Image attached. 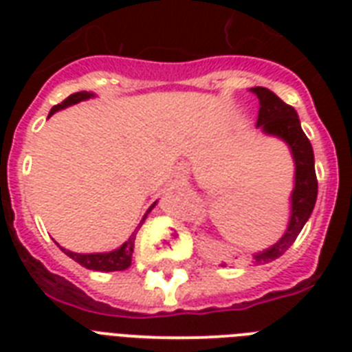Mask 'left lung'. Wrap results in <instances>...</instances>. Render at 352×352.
<instances>
[{"label": "left lung", "mask_w": 352, "mask_h": 352, "mask_svg": "<svg viewBox=\"0 0 352 352\" xmlns=\"http://www.w3.org/2000/svg\"><path fill=\"white\" fill-rule=\"evenodd\" d=\"M259 98V115H257V127L268 135H276L289 144L296 164V184L292 190V210H290V223L283 237L267 250L254 256V265H265L289 250L296 237L300 235L301 228L305 226L307 219L311 217L318 197V179L314 170V153H312L311 140L307 138L300 126L298 113L292 106L285 104L278 95L267 87H254Z\"/></svg>", "instance_id": "1"}]
</instances>
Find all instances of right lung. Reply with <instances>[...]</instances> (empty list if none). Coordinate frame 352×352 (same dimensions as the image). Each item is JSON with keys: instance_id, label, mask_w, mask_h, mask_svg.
<instances>
[{"instance_id": "add662e5", "label": "right lung", "mask_w": 352, "mask_h": 352, "mask_svg": "<svg viewBox=\"0 0 352 352\" xmlns=\"http://www.w3.org/2000/svg\"><path fill=\"white\" fill-rule=\"evenodd\" d=\"M91 96H93V93H87V91L74 93V95L67 96V98H65L62 104H58V106L52 107L51 113H49V117H51V115H54L58 109H63V107L73 106V104H78V102H82V100H87V98H91ZM153 206H155V203L149 206V210L146 212V215L142 217V221H140V225H142L144 219L148 217L149 212L153 210ZM140 225H138V228H140ZM135 237H137V234H131V237H129V239H127L126 243L120 246V248H117V250H113V252H106V254H76V252L65 250V248H62V250L65 252V254H67L71 259H74L76 263H80L82 267L89 268V270L115 272V270H126V268L131 265L133 248H135Z\"/></svg>"}]
</instances>
